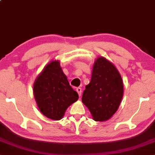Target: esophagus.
<instances>
[{"label":"esophagus","mask_w":155,"mask_h":155,"mask_svg":"<svg viewBox=\"0 0 155 155\" xmlns=\"http://www.w3.org/2000/svg\"><path fill=\"white\" fill-rule=\"evenodd\" d=\"M76 91L78 93L79 96H81V87H77Z\"/></svg>","instance_id":"34e87169"}]
</instances>
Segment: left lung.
Wrapping results in <instances>:
<instances>
[{
    "label": "left lung",
    "mask_w": 155,
    "mask_h": 155,
    "mask_svg": "<svg viewBox=\"0 0 155 155\" xmlns=\"http://www.w3.org/2000/svg\"><path fill=\"white\" fill-rule=\"evenodd\" d=\"M123 95L124 83L117 69L106 58L98 57L81 98L92 119L96 121L109 119L117 110Z\"/></svg>",
    "instance_id": "obj_1"
}]
</instances>
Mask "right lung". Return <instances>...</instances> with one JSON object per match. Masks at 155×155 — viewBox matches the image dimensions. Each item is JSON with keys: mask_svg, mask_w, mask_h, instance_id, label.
Listing matches in <instances>:
<instances>
[{"mask_svg": "<svg viewBox=\"0 0 155 155\" xmlns=\"http://www.w3.org/2000/svg\"><path fill=\"white\" fill-rule=\"evenodd\" d=\"M33 92L40 112L52 120L62 119L66 109L79 98L58 60L51 61L44 68L34 81Z\"/></svg>", "mask_w": 155, "mask_h": 155, "instance_id": "obj_1", "label": "right lung"}]
</instances>
